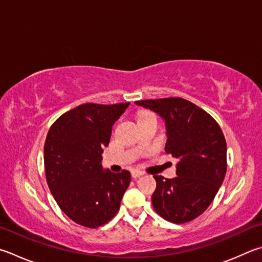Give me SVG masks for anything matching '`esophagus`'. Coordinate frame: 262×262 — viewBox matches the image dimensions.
Here are the masks:
<instances>
[{
  "mask_svg": "<svg viewBox=\"0 0 262 262\" xmlns=\"http://www.w3.org/2000/svg\"><path fill=\"white\" fill-rule=\"evenodd\" d=\"M142 175H143V173L140 172V170H132V178L133 179H139L141 178Z\"/></svg>",
  "mask_w": 262,
  "mask_h": 262,
  "instance_id": "esophagus-1",
  "label": "esophagus"
}]
</instances>
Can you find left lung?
Returning a JSON list of instances; mask_svg holds the SVG:
<instances>
[{"instance_id":"left-lung-1","label":"left lung","mask_w":262,"mask_h":262,"mask_svg":"<svg viewBox=\"0 0 262 262\" xmlns=\"http://www.w3.org/2000/svg\"><path fill=\"white\" fill-rule=\"evenodd\" d=\"M135 104L164 119L165 151L179 159L177 178L154 175L155 211L173 223L191 221L210 206L226 177L227 144L221 128L206 111L180 97Z\"/></svg>"}]
</instances>
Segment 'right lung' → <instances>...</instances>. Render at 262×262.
<instances>
[{"instance_id": "1", "label": "right lung", "mask_w": 262, "mask_h": 262, "mask_svg": "<svg viewBox=\"0 0 262 262\" xmlns=\"http://www.w3.org/2000/svg\"><path fill=\"white\" fill-rule=\"evenodd\" d=\"M128 105L82 104L57 119L47 135V183L60 210L78 225L103 226L120 208L130 173L104 169L102 154Z\"/></svg>"}]
</instances>
